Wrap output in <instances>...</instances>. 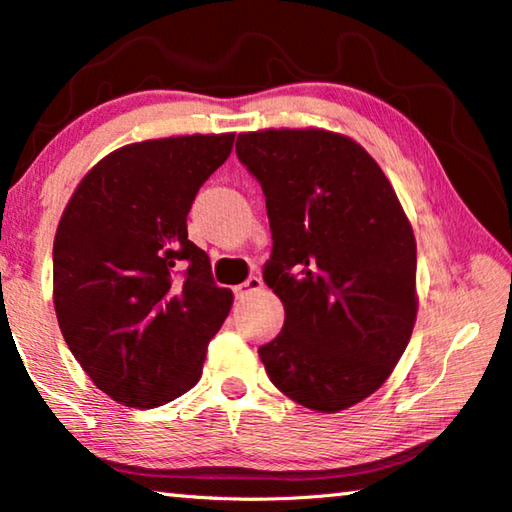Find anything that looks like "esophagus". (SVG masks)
<instances>
[{
	"label": "esophagus",
	"instance_id": "obj_1",
	"mask_svg": "<svg viewBox=\"0 0 512 512\" xmlns=\"http://www.w3.org/2000/svg\"><path fill=\"white\" fill-rule=\"evenodd\" d=\"M262 287H264L262 277L250 275L244 284H239V287L235 289V293H237V298H246V296H250V293H255V291H259Z\"/></svg>",
	"mask_w": 512,
	"mask_h": 512
}]
</instances>
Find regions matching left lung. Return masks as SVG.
<instances>
[{"label":"left lung","instance_id":"8db88e82","mask_svg":"<svg viewBox=\"0 0 512 512\" xmlns=\"http://www.w3.org/2000/svg\"><path fill=\"white\" fill-rule=\"evenodd\" d=\"M237 158L266 196L273 250L264 282L287 314L259 359L293 402L348 409L384 384L409 345L418 314L411 223L350 137L241 133Z\"/></svg>","mask_w":512,"mask_h":512}]
</instances>
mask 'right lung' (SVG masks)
<instances>
[{"label": "right lung", "mask_w": 512, "mask_h": 512, "mask_svg": "<svg viewBox=\"0 0 512 512\" xmlns=\"http://www.w3.org/2000/svg\"><path fill=\"white\" fill-rule=\"evenodd\" d=\"M235 133L121 146L76 187L54 239V307L94 386L155 409L201 379L232 305L205 250L187 239L198 189Z\"/></svg>", "instance_id": "obj_1"}]
</instances>
